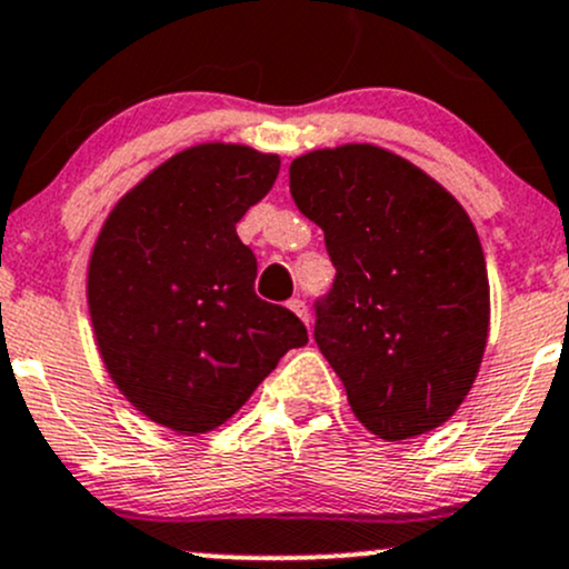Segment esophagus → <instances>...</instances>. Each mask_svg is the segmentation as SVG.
Here are the masks:
<instances>
[{
  "label": "esophagus",
  "mask_w": 569,
  "mask_h": 569,
  "mask_svg": "<svg viewBox=\"0 0 569 569\" xmlns=\"http://www.w3.org/2000/svg\"><path fill=\"white\" fill-rule=\"evenodd\" d=\"M289 310H295V313H297L299 318H302L305 323L310 321V316H308V305H305L302 299H289Z\"/></svg>",
  "instance_id": "esophagus-1"
}]
</instances>
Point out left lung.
Wrapping results in <instances>:
<instances>
[{
    "label": "left lung",
    "mask_w": 569,
    "mask_h": 569,
    "mask_svg": "<svg viewBox=\"0 0 569 569\" xmlns=\"http://www.w3.org/2000/svg\"><path fill=\"white\" fill-rule=\"evenodd\" d=\"M289 186L337 270L313 335L353 416L389 442L446 423L489 337V274L470 216L427 172L367 142L299 156Z\"/></svg>",
    "instance_id": "1"
}]
</instances>
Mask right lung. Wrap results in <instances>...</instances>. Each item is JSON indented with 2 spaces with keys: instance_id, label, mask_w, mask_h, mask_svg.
Returning a JSON list of instances; mask_svg holds the SVG:
<instances>
[{
  "instance_id": "add662e5",
  "label": "right lung",
  "mask_w": 569,
  "mask_h": 569,
  "mask_svg": "<svg viewBox=\"0 0 569 569\" xmlns=\"http://www.w3.org/2000/svg\"><path fill=\"white\" fill-rule=\"evenodd\" d=\"M280 159L232 142L174 153L110 210L89 261V313L112 383L180 435L232 418L280 356L308 342L289 308L256 297L237 221Z\"/></svg>"
}]
</instances>
